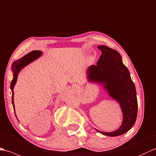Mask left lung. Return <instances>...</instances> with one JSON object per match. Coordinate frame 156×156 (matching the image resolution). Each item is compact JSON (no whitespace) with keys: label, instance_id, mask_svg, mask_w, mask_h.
<instances>
[{"label":"left lung","instance_id":"8db88e82","mask_svg":"<svg viewBox=\"0 0 156 156\" xmlns=\"http://www.w3.org/2000/svg\"><path fill=\"white\" fill-rule=\"evenodd\" d=\"M101 55L97 65L87 69L90 81L102 83L111 97L117 100L122 107L123 122L113 132H98L107 136H117L126 133L134 125L137 118V100L136 90L130 73L118 52L106 46H99Z\"/></svg>","mask_w":156,"mask_h":156}]
</instances>
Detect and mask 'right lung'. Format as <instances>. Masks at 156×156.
<instances>
[{
  "instance_id": "1",
  "label": "right lung",
  "mask_w": 156,
  "mask_h": 156,
  "mask_svg": "<svg viewBox=\"0 0 156 156\" xmlns=\"http://www.w3.org/2000/svg\"><path fill=\"white\" fill-rule=\"evenodd\" d=\"M41 55H42V52L41 51H33L30 52L29 53L25 55V56L21 58H20V59L14 62L12 65L11 67L13 71V79L11 81V83H10V89L12 90V103L13 105L14 112H15V105H14V99H13V89L17 80V77H18L19 72L20 71V69L25 67V65H28L29 63H31V62L33 61L34 60L37 59V58H39Z\"/></svg>"
}]
</instances>
